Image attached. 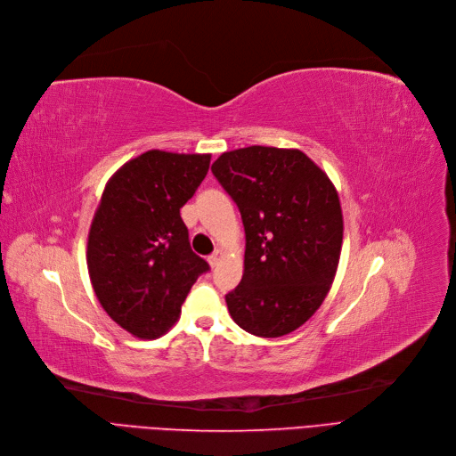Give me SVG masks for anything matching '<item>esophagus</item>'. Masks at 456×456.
I'll return each mask as SVG.
<instances>
[{"mask_svg":"<svg viewBox=\"0 0 456 456\" xmlns=\"http://www.w3.org/2000/svg\"><path fill=\"white\" fill-rule=\"evenodd\" d=\"M224 257V252L223 250H215L209 257H208V262H209V265L211 267H216V265H219L221 264V259Z\"/></svg>","mask_w":456,"mask_h":456,"instance_id":"34e87169","label":"esophagus"}]
</instances>
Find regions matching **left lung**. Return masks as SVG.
Wrapping results in <instances>:
<instances>
[{
    "label": "left lung",
    "instance_id": "8db88e82",
    "mask_svg": "<svg viewBox=\"0 0 456 456\" xmlns=\"http://www.w3.org/2000/svg\"><path fill=\"white\" fill-rule=\"evenodd\" d=\"M213 176L241 211L245 271L226 295L232 319L254 336L302 327L329 295L339 264L343 215L329 176L300 150L224 151Z\"/></svg>",
    "mask_w": 456,
    "mask_h": 456
}]
</instances>
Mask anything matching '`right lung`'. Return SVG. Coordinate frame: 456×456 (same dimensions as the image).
I'll return each instance as SVG.
<instances>
[{"label": "right lung", "mask_w": 456, "mask_h": 456, "mask_svg": "<svg viewBox=\"0 0 456 456\" xmlns=\"http://www.w3.org/2000/svg\"><path fill=\"white\" fill-rule=\"evenodd\" d=\"M209 154L150 150L107 182L86 243L102 308L141 339L163 336L192 284L209 271L189 245L180 208L208 175Z\"/></svg>", "instance_id": "obj_1"}]
</instances>
